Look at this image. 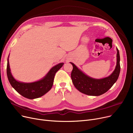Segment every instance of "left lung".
Returning <instances> with one entry per match:
<instances>
[{
	"label": "left lung",
	"mask_w": 133,
	"mask_h": 133,
	"mask_svg": "<svg viewBox=\"0 0 133 133\" xmlns=\"http://www.w3.org/2000/svg\"><path fill=\"white\" fill-rule=\"evenodd\" d=\"M117 62L115 70L108 77L95 79L83 73L72 62L73 70L71 78L75 87L83 94L91 96H99L107 92L117 81L120 72V54L117 48Z\"/></svg>",
	"instance_id": "obj_1"
}]
</instances>
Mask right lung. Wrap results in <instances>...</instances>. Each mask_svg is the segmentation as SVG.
<instances>
[{"label": "right lung", "instance_id": "add662e5", "mask_svg": "<svg viewBox=\"0 0 133 133\" xmlns=\"http://www.w3.org/2000/svg\"><path fill=\"white\" fill-rule=\"evenodd\" d=\"M63 65L64 63H60L54 66L43 79L38 81L32 83H23L17 81L13 77L10 71L8 58L7 75L10 84L18 93L28 99H36L44 95L51 89L55 74Z\"/></svg>", "mask_w": 133, "mask_h": 133}]
</instances>
